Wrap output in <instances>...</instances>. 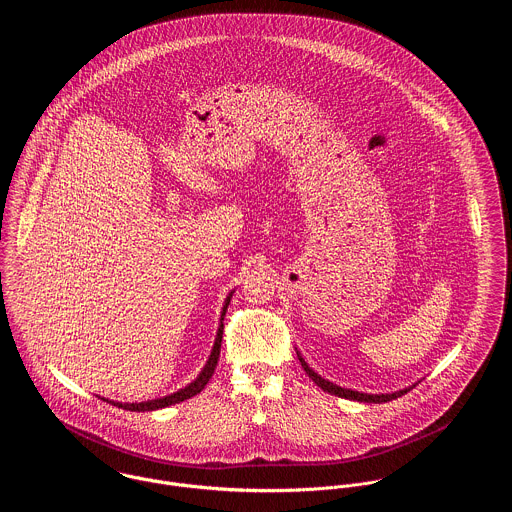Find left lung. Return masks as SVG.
<instances>
[{
  "instance_id": "obj_1",
  "label": "left lung",
  "mask_w": 512,
  "mask_h": 512,
  "mask_svg": "<svg viewBox=\"0 0 512 512\" xmlns=\"http://www.w3.org/2000/svg\"><path fill=\"white\" fill-rule=\"evenodd\" d=\"M299 357V363L303 366L305 374L323 390V392H329L333 396H339V398H347V400H357V402H368V404H382V402H390V400H396L400 396H404L406 392H410L416 384L408 386V388H402V390H396V392H390V394H366V392H359V390H351V388H343V386H337L329 380H325L321 374H317L311 366L305 363V359L297 353Z\"/></svg>"
}]
</instances>
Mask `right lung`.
Returning a JSON list of instances; mask_svg holds the SVG:
<instances>
[{"mask_svg":"<svg viewBox=\"0 0 512 512\" xmlns=\"http://www.w3.org/2000/svg\"><path fill=\"white\" fill-rule=\"evenodd\" d=\"M232 293H234V290L228 293L226 299H224L222 313H220L219 331H217L215 345H213V351H211V355H209V361H207V365L203 366V370L199 372V376H197L191 384H187L185 388H181V390H177V392H173V394H167V396H161V398H153V400H147V402H132V404H130V402H114V400H106V398H102V400H106V402H110V404H114V406H118V408L130 410V412H151V410L167 408V406H171V404H179V402H183V400L193 398L195 394H199V392L207 386L209 378L213 376V372H215V368H217V363H219L222 329H224L222 319H224V313H226V307H228V303H230Z\"/></svg>","mask_w":512,"mask_h":512,"instance_id":"right-lung-1","label":"right lung"}]
</instances>
